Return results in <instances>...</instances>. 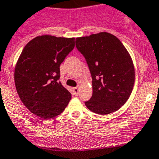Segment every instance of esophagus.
Wrapping results in <instances>:
<instances>
[{
  "label": "esophagus",
  "mask_w": 159,
  "mask_h": 159,
  "mask_svg": "<svg viewBox=\"0 0 159 159\" xmlns=\"http://www.w3.org/2000/svg\"><path fill=\"white\" fill-rule=\"evenodd\" d=\"M73 93L75 96H78V93H79V88L78 87H74L73 88Z\"/></svg>",
  "instance_id": "34e87169"
}]
</instances>
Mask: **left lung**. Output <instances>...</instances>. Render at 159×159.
Instances as JSON below:
<instances>
[{"label":"left lung","mask_w":159,"mask_h":159,"mask_svg":"<svg viewBox=\"0 0 159 159\" xmlns=\"http://www.w3.org/2000/svg\"><path fill=\"white\" fill-rule=\"evenodd\" d=\"M76 47L93 79V95L85 106L100 115L117 111L128 100L135 84V67L128 51L108 32L77 38Z\"/></svg>","instance_id":"1"}]
</instances>
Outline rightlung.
<instances>
[{
	"label": "right lung",
	"instance_id": "obj_1",
	"mask_svg": "<svg viewBox=\"0 0 159 159\" xmlns=\"http://www.w3.org/2000/svg\"><path fill=\"white\" fill-rule=\"evenodd\" d=\"M74 38L39 35L27 43L14 73L16 89L31 112L43 119L61 114L71 93L58 81L60 65L74 49Z\"/></svg>",
	"mask_w": 159,
	"mask_h": 159
}]
</instances>
